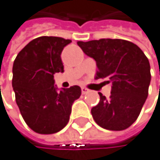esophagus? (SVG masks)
I'll use <instances>...</instances> for the list:
<instances>
[{
    "label": "esophagus",
    "mask_w": 160,
    "mask_h": 160,
    "mask_svg": "<svg viewBox=\"0 0 160 160\" xmlns=\"http://www.w3.org/2000/svg\"><path fill=\"white\" fill-rule=\"evenodd\" d=\"M81 91H82V94H88L89 92H90V90L88 89V88H86V87H82L81 88Z\"/></svg>",
    "instance_id": "34e87169"
}]
</instances>
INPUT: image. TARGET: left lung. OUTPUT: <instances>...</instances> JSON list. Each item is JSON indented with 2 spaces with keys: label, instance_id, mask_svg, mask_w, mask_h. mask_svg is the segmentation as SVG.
I'll list each match as a JSON object with an SVG mask.
<instances>
[{
  "label": "left lung",
  "instance_id": "obj_1",
  "mask_svg": "<svg viewBox=\"0 0 160 160\" xmlns=\"http://www.w3.org/2000/svg\"><path fill=\"white\" fill-rule=\"evenodd\" d=\"M98 66L96 79L110 82L109 98L100 95V102L91 110L98 125L108 130L121 131L138 118L148 98L151 66L137 45L121 39H101L77 42Z\"/></svg>",
  "mask_w": 160,
  "mask_h": 160
}]
</instances>
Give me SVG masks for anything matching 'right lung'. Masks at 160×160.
Here are the masks:
<instances>
[{"label":"right lung","mask_w":160,"mask_h":160,"mask_svg":"<svg viewBox=\"0 0 160 160\" xmlns=\"http://www.w3.org/2000/svg\"><path fill=\"white\" fill-rule=\"evenodd\" d=\"M71 40L42 36L18 52L12 67V88L24 121L39 134H53L69 121L71 107L81 96L72 86L58 92L53 74L63 72L60 54Z\"/></svg>","instance_id":"obj_1"}]
</instances>
